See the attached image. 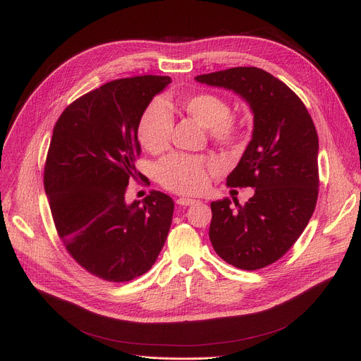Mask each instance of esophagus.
I'll use <instances>...</instances> for the list:
<instances>
[{"label":"esophagus","mask_w":361,"mask_h":361,"mask_svg":"<svg viewBox=\"0 0 361 361\" xmlns=\"http://www.w3.org/2000/svg\"><path fill=\"white\" fill-rule=\"evenodd\" d=\"M199 200H196V199H190V197H180L178 200H177V203L180 204V206H190V204H195V203H197Z\"/></svg>","instance_id":"esophagus-1"}]
</instances>
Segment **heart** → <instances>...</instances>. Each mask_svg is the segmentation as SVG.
I'll return each instance as SVG.
<instances>
[{"instance_id": "obj_1", "label": "heart", "mask_w": 361, "mask_h": 361, "mask_svg": "<svg viewBox=\"0 0 361 361\" xmlns=\"http://www.w3.org/2000/svg\"><path fill=\"white\" fill-rule=\"evenodd\" d=\"M174 105L180 112L185 114L202 127L207 128L214 140L219 143H233L240 135V126L230 117V104L214 93H195L176 99L173 104H152L140 118L139 140L142 146L158 154L171 140L173 118L165 109ZM216 162L206 158L188 155H171L159 165V180L166 187L180 193H200L207 185V171L215 169Z\"/></svg>"}]
</instances>
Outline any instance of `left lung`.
<instances>
[{
  "mask_svg": "<svg viewBox=\"0 0 361 361\" xmlns=\"http://www.w3.org/2000/svg\"><path fill=\"white\" fill-rule=\"evenodd\" d=\"M196 82L233 90L253 114L252 140L226 177L231 187H253L243 206L224 197L211 203L209 238L226 263L244 271L268 267L286 255L316 207L317 133L305 104L272 74L234 67L200 74Z\"/></svg>",
  "mask_w": 361,
  "mask_h": 361,
  "instance_id": "left-lung-1",
  "label": "left lung"
}]
</instances>
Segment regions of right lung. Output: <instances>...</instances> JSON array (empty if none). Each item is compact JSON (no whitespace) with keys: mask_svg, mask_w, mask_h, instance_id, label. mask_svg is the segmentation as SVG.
Returning <instances> with one entry per match:
<instances>
[{"mask_svg":"<svg viewBox=\"0 0 361 361\" xmlns=\"http://www.w3.org/2000/svg\"><path fill=\"white\" fill-rule=\"evenodd\" d=\"M169 83L168 75L105 83L68 105L52 131L44 185L55 228L75 262L109 282L146 274L173 222L168 195L126 200L140 176V118Z\"/></svg>","mask_w":361,"mask_h":361,"instance_id":"add662e5","label":"right lung"}]
</instances>
